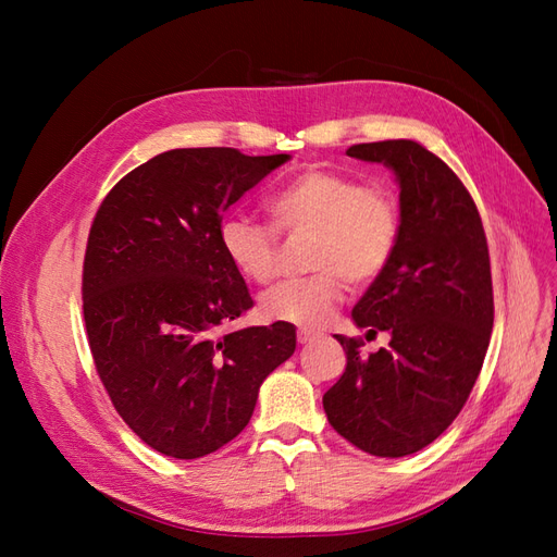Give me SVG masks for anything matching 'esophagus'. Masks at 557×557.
Listing matches in <instances>:
<instances>
[{
	"mask_svg": "<svg viewBox=\"0 0 557 557\" xmlns=\"http://www.w3.org/2000/svg\"><path fill=\"white\" fill-rule=\"evenodd\" d=\"M318 339V334H313V332H307V330H299L297 332V342L301 344V346H307V344H311V342H315Z\"/></svg>",
	"mask_w": 557,
	"mask_h": 557,
	"instance_id": "34e87169",
	"label": "esophagus"
}]
</instances>
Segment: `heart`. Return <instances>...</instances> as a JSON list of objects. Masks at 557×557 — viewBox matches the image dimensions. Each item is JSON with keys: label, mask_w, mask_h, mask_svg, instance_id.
<instances>
[{"label": "heart", "mask_w": 557, "mask_h": 557, "mask_svg": "<svg viewBox=\"0 0 557 557\" xmlns=\"http://www.w3.org/2000/svg\"><path fill=\"white\" fill-rule=\"evenodd\" d=\"M281 232L311 234L313 274L278 283L260 299V311L274 323L305 330L325 325L344 299V281L367 285L391 262L399 213L381 185H360L352 176L311 166L285 181L269 199ZM223 252L239 274L256 283L272 281L278 269L276 232L244 215H230L218 230Z\"/></svg>", "instance_id": "1"}]
</instances>
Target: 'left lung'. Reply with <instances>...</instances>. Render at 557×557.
<instances>
[{
  "label": "left lung",
  "mask_w": 557,
  "mask_h": 557,
  "mask_svg": "<svg viewBox=\"0 0 557 557\" xmlns=\"http://www.w3.org/2000/svg\"><path fill=\"white\" fill-rule=\"evenodd\" d=\"M346 156L379 162L399 185V237L383 274L352 309V323L391 334V348L360 350L334 334L346 369L323 395L330 425L379 458L432 444L465 407L493 332L491 256L479 209L450 166L416 141L356 144Z\"/></svg>",
  "instance_id": "left-lung-1"
}]
</instances>
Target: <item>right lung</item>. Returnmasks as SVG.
Here are the masks:
<instances>
[{
	"instance_id": "1",
	"label": "right lung",
	"mask_w": 557,
	"mask_h": 557,
	"mask_svg": "<svg viewBox=\"0 0 557 557\" xmlns=\"http://www.w3.org/2000/svg\"><path fill=\"white\" fill-rule=\"evenodd\" d=\"M290 156L174 148L113 185L90 227L83 318L97 374L141 442L195 460L237 436L288 360V323L221 332L252 299L223 252V213Z\"/></svg>"
}]
</instances>
